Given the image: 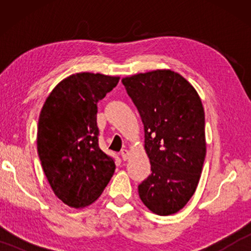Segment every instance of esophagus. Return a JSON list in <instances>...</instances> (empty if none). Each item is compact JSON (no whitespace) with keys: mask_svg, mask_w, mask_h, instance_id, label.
<instances>
[{"mask_svg":"<svg viewBox=\"0 0 251 251\" xmlns=\"http://www.w3.org/2000/svg\"><path fill=\"white\" fill-rule=\"evenodd\" d=\"M121 156H122V159L125 160V161H126L128 160V157H129V151L128 150H122L121 151Z\"/></svg>","mask_w":251,"mask_h":251,"instance_id":"34e87169","label":"esophagus"}]
</instances>
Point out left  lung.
<instances>
[{
  "label": "left lung",
  "instance_id": "left-lung-1",
  "mask_svg": "<svg viewBox=\"0 0 251 251\" xmlns=\"http://www.w3.org/2000/svg\"><path fill=\"white\" fill-rule=\"evenodd\" d=\"M145 130L152 174L139 184L143 203L160 216L176 214L197 190L205 157L204 111L195 89L173 71L122 78Z\"/></svg>",
  "mask_w": 251,
  "mask_h": 251
}]
</instances>
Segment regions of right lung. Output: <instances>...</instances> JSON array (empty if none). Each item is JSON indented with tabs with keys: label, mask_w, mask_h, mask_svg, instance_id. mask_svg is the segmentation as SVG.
Here are the masks:
<instances>
[{
	"label": "right lung",
	"mask_w": 251,
	"mask_h": 251,
	"mask_svg": "<svg viewBox=\"0 0 251 251\" xmlns=\"http://www.w3.org/2000/svg\"><path fill=\"white\" fill-rule=\"evenodd\" d=\"M120 77L77 73L57 84L44 102L37 128V153L54 194L70 207L97 200L115 170L99 147L97 104Z\"/></svg>",
	"instance_id": "add662e5"
}]
</instances>
